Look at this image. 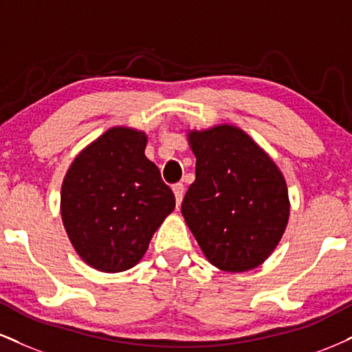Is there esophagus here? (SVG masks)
<instances>
[{
  "instance_id": "esophagus-1",
  "label": "esophagus",
  "mask_w": 352,
  "mask_h": 352,
  "mask_svg": "<svg viewBox=\"0 0 352 352\" xmlns=\"http://www.w3.org/2000/svg\"><path fill=\"white\" fill-rule=\"evenodd\" d=\"M173 193H175V200H177V206H180L182 200H184V193H185V187L184 184H175L172 187Z\"/></svg>"
}]
</instances>
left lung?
I'll use <instances>...</instances> for the list:
<instances>
[{"instance_id":"left-lung-1","label":"left lung","mask_w":352,"mask_h":352,"mask_svg":"<svg viewBox=\"0 0 352 352\" xmlns=\"http://www.w3.org/2000/svg\"><path fill=\"white\" fill-rule=\"evenodd\" d=\"M197 157L182 214L211 264L244 272L272 254L289 221L287 184L274 160L236 126L188 133Z\"/></svg>"}]
</instances>
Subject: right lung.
<instances>
[{"instance_id":"right-lung-1","label":"right lung","mask_w":352,"mask_h":352,"mask_svg":"<svg viewBox=\"0 0 352 352\" xmlns=\"http://www.w3.org/2000/svg\"><path fill=\"white\" fill-rule=\"evenodd\" d=\"M141 131L111 128L85 147L62 184V221L82 259L101 272L134 267L175 197L144 155Z\"/></svg>"}]
</instances>
